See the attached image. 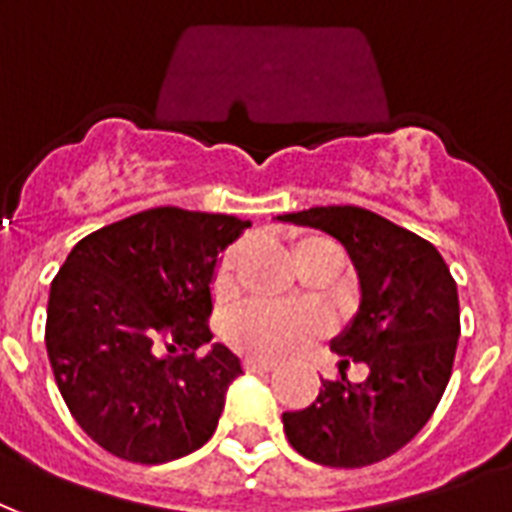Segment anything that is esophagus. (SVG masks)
Instances as JSON below:
<instances>
[{
  "instance_id": "esophagus-1",
  "label": "esophagus",
  "mask_w": 512,
  "mask_h": 512,
  "mask_svg": "<svg viewBox=\"0 0 512 512\" xmlns=\"http://www.w3.org/2000/svg\"><path fill=\"white\" fill-rule=\"evenodd\" d=\"M245 370H248V372H272V370H275V361L245 359Z\"/></svg>"
}]
</instances>
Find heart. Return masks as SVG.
<instances>
[{"mask_svg": "<svg viewBox=\"0 0 512 512\" xmlns=\"http://www.w3.org/2000/svg\"><path fill=\"white\" fill-rule=\"evenodd\" d=\"M294 264L305 267L310 261L332 259L343 264V251L326 237H302L294 245ZM242 248H234L215 275V294L229 297L234 291V278L240 270ZM326 332V315L313 307H275L251 305L234 315L229 324V340L237 351L256 356V359H280L299 351L313 337Z\"/></svg>", "mask_w": 512, "mask_h": 512, "instance_id": "heart-1", "label": "heart"}]
</instances>
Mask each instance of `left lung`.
<instances>
[{
  "mask_svg": "<svg viewBox=\"0 0 512 512\" xmlns=\"http://www.w3.org/2000/svg\"><path fill=\"white\" fill-rule=\"evenodd\" d=\"M345 245L359 275V313L332 351L361 361L370 375L321 380L310 407L283 413L288 443L324 467H367L405 448L451 380L459 343V294L440 251L424 237L353 205L278 215Z\"/></svg>",
  "mask_w": 512,
  "mask_h": 512,
  "instance_id": "8db88e82",
  "label": "left lung"
}]
</instances>
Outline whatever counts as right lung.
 <instances>
[{"label": "right lung", "mask_w": 512, "mask_h": 512, "mask_svg": "<svg viewBox=\"0 0 512 512\" xmlns=\"http://www.w3.org/2000/svg\"><path fill=\"white\" fill-rule=\"evenodd\" d=\"M224 213L153 207L96 229L51 283L45 345L80 429L118 459L164 464L213 437L240 359L215 343L213 278L248 229ZM183 350L169 360L163 348Z\"/></svg>", "instance_id": "obj_1"}]
</instances>
